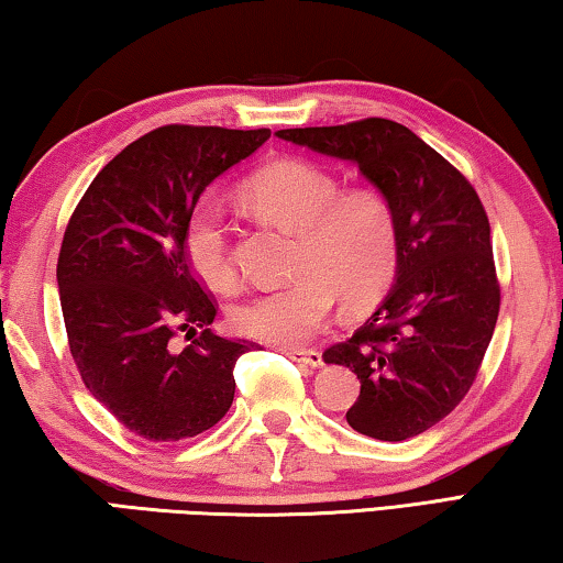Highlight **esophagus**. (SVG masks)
<instances>
[{
  "mask_svg": "<svg viewBox=\"0 0 563 563\" xmlns=\"http://www.w3.org/2000/svg\"><path fill=\"white\" fill-rule=\"evenodd\" d=\"M292 362H300L305 367H322V352L320 350H285Z\"/></svg>",
  "mask_w": 563,
  "mask_h": 563,
  "instance_id": "1",
  "label": "esophagus"
}]
</instances>
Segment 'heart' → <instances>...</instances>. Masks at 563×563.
I'll return each mask as SVG.
<instances>
[{
	"mask_svg": "<svg viewBox=\"0 0 563 563\" xmlns=\"http://www.w3.org/2000/svg\"><path fill=\"white\" fill-rule=\"evenodd\" d=\"M273 225L292 233V280L247 298L233 328L271 345H300L330 320L335 298L347 312L375 305L399 265V216L377 188L342 190L340 180L305 161L263 168L243 188ZM188 265L213 290H233L238 273L221 208H194L184 235Z\"/></svg>",
	"mask_w": 563,
	"mask_h": 563,
	"instance_id": "heart-1",
	"label": "heart"
}]
</instances>
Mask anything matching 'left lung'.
Wrapping results in <instances>:
<instances>
[{"label":"left lung","mask_w":563,"mask_h":563,"mask_svg":"<svg viewBox=\"0 0 563 563\" xmlns=\"http://www.w3.org/2000/svg\"><path fill=\"white\" fill-rule=\"evenodd\" d=\"M295 146L350 161L399 216L395 285L347 342L322 352L360 379L347 424L383 442L430 430L462 402L499 318L489 218L460 170L389 119L283 129Z\"/></svg>","instance_id":"obj_1"}]
</instances>
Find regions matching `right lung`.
I'll list each match as a JSON object with an SVG mask.
<instances>
[{"instance_id":"1","label":"right lung","mask_w":563,"mask_h":563,"mask_svg":"<svg viewBox=\"0 0 563 563\" xmlns=\"http://www.w3.org/2000/svg\"><path fill=\"white\" fill-rule=\"evenodd\" d=\"M271 129L161 126L113 156L66 225L56 283L89 393L133 434L178 442L221 422L235 360L253 345L211 332L216 302L190 271L186 223L208 184ZM178 331L199 338L178 353Z\"/></svg>"}]
</instances>
